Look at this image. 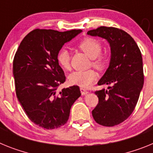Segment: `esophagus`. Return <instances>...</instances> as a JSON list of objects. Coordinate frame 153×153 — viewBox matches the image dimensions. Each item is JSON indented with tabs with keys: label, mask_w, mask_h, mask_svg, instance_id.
<instances>
[{
	"label": "esophagus",
	"mask_w": 153,
	"mask_h": 153,
	"mask_svg": "<svg viewBox=\"0 0 153 153\" xmlns=\"http://www.w3.org/2000/svg\"><path fill=\"white\" fill-rule=\"evenodd\" d=\"M80 90H81V93H82V95H85L88 93V91L85 88H80Z\"/></svg>",
	"instance_id": "esophagus-1"
}]
</instances>
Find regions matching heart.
<instances>
[{
  "label": "heart",
  "instance_id": "1",
  "mask_svg": "<svg viewBox=\"0 0 153 153\" xmlns=\"http://www.w3.org/2000/svg\"><path fill=\"white\" fill-rule=\"evenodd\" d=\"M78 48L91 58V65L99 71L104 70L108 64V55L102 53V46L99 40L92 38H86L81 41ZM57 60L61 67L65 70H69L70 54L66 49H62L57 55ZM97 78V74L94 70L76 71L70 74L68 81L70 84L80 86L81 88L89 87Z\"/></svg>",
  "mask_w": 153,
  "mask_h": 153
}]
</instances>
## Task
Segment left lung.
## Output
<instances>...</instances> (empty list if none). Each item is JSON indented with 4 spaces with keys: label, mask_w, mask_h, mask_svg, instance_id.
<instances>
[{
    "label": "left lung",
    "mask_w": 153,
    "mask_h": 153,
    "mask_svg": "<svg viewBox=\"0 0 153 153\" xmlns=\"http://www.w3.org/2000/svg\"><path fill=\"white\" fill-rule=\"evenodd\" d=\"M87 34L105 38L110 45L109 67L98 82L110 86L108 91H95L99 103L91 113L98 124L115 126L128 119L139 100L144 83L142 54L133 38L122 29L102 26Z\"/></svg>",
    "instance_id": "obj_1"
}]
</instances>
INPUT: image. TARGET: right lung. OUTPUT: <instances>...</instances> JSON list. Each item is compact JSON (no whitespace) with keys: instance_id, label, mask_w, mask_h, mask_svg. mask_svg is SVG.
Returning a JSON list of instances; mask_svg holds the SVG:
<instances>
[{"instance_id":"1","label":"right lung","mask_w":153,"mask_h":153,"mask_svg":"<svg viewBox=\"0 0 153 153\" xmlns=\"http://www.w3.org/2000/svg\"><path fill=\"white\" fill-rule=\"evenodd\" d=\"M81 31L34 29L16 51L13 61L16 95L28 119L40 127L53 129L64 126L71 105L80 97L78 85L58 89L65 76L57 55L65 43Z\"/></svg>"}]
</instances>
